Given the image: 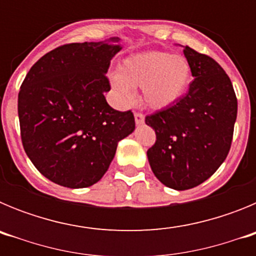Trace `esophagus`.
Masks as SVG:
<instances>
[{
	"instance_id": "34e87169",
	"label": "esophagus",
	"mask_w": 256,
	"mask_h": 256,
	"mask_svg": "<svg viewBox=\"0 0 256 256\" xmlns=\"http://www.w3.org/2000/svg\"><path fill=\"white\" fill-rule=\"evenodd\" d=\"M134 122L137 126H142L144 123V115L141 112H134Z\"/></svg>"
}]
</instances>
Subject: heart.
I'll list each match as a JSON object with an SVG mask.
<instances>
[{
  "label": "heart",
  "instance_id": "heart-1",
  "mask_svg": "<svg viewBox=\"0 0 256 256\" xmlns=\"http://www.w3.org/2000/svg\"><path fill=\"white\" fill-rule=\"evenodd\" d=\"M191 78V65L183 56L144 51L124 58L119 74H112L110 80L126 102L133 98L136 87H142L144 102L154 110H164L186 94Z\"/></svg>",
  "mask_w": 256,
  "mask_h": 256
}]
</instances>
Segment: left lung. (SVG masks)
<instances>
[{"label": "left lung", "mask_w": 256, "mask_h": 256, "mask_svg": "<svg viewBox=\"0 0 256 256\" xmlns=\"http://www.w3.org/2000/svg\"><path fill=\"white\" fill-rule=\"evenodd\" d=\"M191 65L188 92L177 104L146 116L156 142L148 158L155 177L169 188H194L216 173L230 152L237 98L230 76L212 58L183 50Z\"/></svg>", "instance_id": "1"}]
</instances>
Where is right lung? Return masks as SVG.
Segmentation results:
<instances>
[{
    "label": "right lung",
    "instance_id": "1",
    "mask_svg": "<svg viewBox=\"0 0 256 256\" xmlns=\"http://www.w3.org/2000/svg\"><path fill=\"white\" fill-rule=\"evenodd\" d=\"M120 38L52 50L26 74L18 97L22 141L40 174L68 188L94 184L108 172L118 142L136 128L132 112L106 102L105 74Z\"/></svg>",
    "mask_w": 256,
    "mask_h": 256
}]
</instances>
